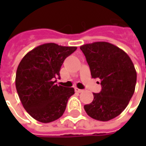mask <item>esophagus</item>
I'll return each mask as SVG.
<instances>
[{"instance_id": "1", "label": "esophagus", "mask_w": 146, "mask_h": 146, "mask_svg": "<svg viewBox=\"0 0 146 146\" xmlns=\"http://www.w3.org/2000/svg\"><path fill=\"white\" fill-rule=\"evenodd\" d=\"M75 92H78V93H80V92H83V90H81V89L77 88H75Z\"/></svg>"}]
</instances>
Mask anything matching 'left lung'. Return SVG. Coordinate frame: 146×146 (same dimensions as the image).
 Masks as SVG:
<instances>
[{
	"label": "left lung",
	"instance_id": "1",
	"mask_svg": "<svg viewBox=\"0 0 146 146\" xmlns=\"http://www.w3.org/2000/svg\"><path fill=\"white\" fill-rule=\"evenodd\" d=\"M90 67L92 77L101 80L102 91L84 108L92 118L108 121L119 116L135 92L137 73L128 54L108 42L80 46Z\"/></svg>",
	"mask_w": 146,
	"mask_h": 146
}]
</instances>
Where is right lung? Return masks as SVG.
<instances>
[{"label": "right lung", "instance_id": "1", "mask_svg": "<svg viewBox=\"0 0 146 146\" xmlns=\"http://www.w3.org/2000/svg\"><path fill=\"white\" fill-rule=\"evenodd\" d=\"M76 50L48 43L29 51L16 71L15 87L25 110L33 119L50 123L62 116L73 88L55 84L64 60Z\"/></svg>", "mask_w": 146, "mask_h": 146}]
</instances>
